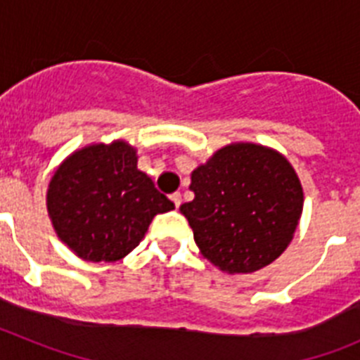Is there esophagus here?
I'll use <instances>...</instances> for the list:
<instances>
[{
	"label": "esophagus",
	"mask_w": 360,
	"mask_h": 360,
	"mask_svg": "<svg viewBox=\"0 0 360 360\" xmlns=\"http://www.w3.org/2000/svg\"><path fill=\"white\" fill-rule=\"evenodd\" d=\"M171 200H173V203H174V207H180V203H182V195H180V193H173V195H171Z\"/></svg>",
	"instance_id": "34e87169"
}]
</instances>
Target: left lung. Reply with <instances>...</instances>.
Instances as JSON below:
<instances>
[{
    "instance_id": "obj_1",
    "label": "left lung",
    "mask_w": 360,
    "mask_h": 360,
    "mask_svg": "<svg viewBox=\"0 0 360 360\" xmlns=\"http://www.w3.org/2000/svg\"><path fill=\"white\" fill-rule=\"evenodd\" d=\"M195 200L180 205L202 254L229 274L272 263L303 212V187L279 153L232 144L191 174Z\"/></svg>"
}]
</instances>
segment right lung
<instances>
[{"mask_svg": "<svg viewBox=\"0 0 360 360\" xmlns=\"http://www.w3.org/2000/svg\"><path fill=\"white\" fill-rule=\"evenodd\" d=\"M46 205L57 236L88 262H117L141 243L151 219L174 203L136 169L126 142L73 153L56 174Z\"/></svg>", "mask_w": 360, "mask_h": 360, "instance_id": "1", "label": "right lung"}]
</instances>
